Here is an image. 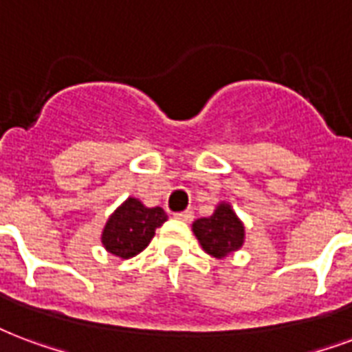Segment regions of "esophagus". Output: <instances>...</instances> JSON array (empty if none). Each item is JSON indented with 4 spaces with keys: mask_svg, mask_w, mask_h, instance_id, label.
<instances>
[{
    "mask_svg": "<svg viewBox=\"0 0 352 352\" xmlns=\"http://www.w3.org/2000/svg\"><path fill=\"white\" fill-rule=\"evenodd\" d=\"M177 220H183V222H192L194 220V212L192 210H183V212H175Z\"/></svg>",
    "mask_w": 352,
    "mask_h": 352,
    "instance_id": "1",
    "label": "esophagus"
}]
</instances>
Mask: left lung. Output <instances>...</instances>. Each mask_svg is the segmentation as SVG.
Returning <instances> with one entry per match:
<instances>
[{
    "instance_id": "left-lung-1",
    "label": "left lung",
    "mask_w": 352,
    "mask_h": 352,
    "mask_svg": "<svg viewBox=\"0 0 352 352\" xmlns=\"http://www.w3.org/2000/svg\"><path fill=\"white\" fill-rule=\"evenodd\" d=\"M192 231L201 248L216 259L236 252L244 242V226L228 203H220L209 218L196 220L192 223Z\"/></svg>"
}]
</instances>
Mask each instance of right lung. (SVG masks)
Returning a JSON list of instances; mask_svg holds the SVG:
<instances>
[{"mask_svg": "<svg viewBox=\"0 0 352 352\" xmlns=\"http://www.w3.org/2000/svg\"><path fill=\"white\" fill-rule=\"evenodd\" d=\"M166 220L168 214L162 207L149 209L136 197H129L104 226V248L121 259L138 256L149 246L156 228H160Z\"/></svg>", "mask_w": 352, "mask_h": 352, "instance_id": "1", "label": "right lung"}]
</instances>
